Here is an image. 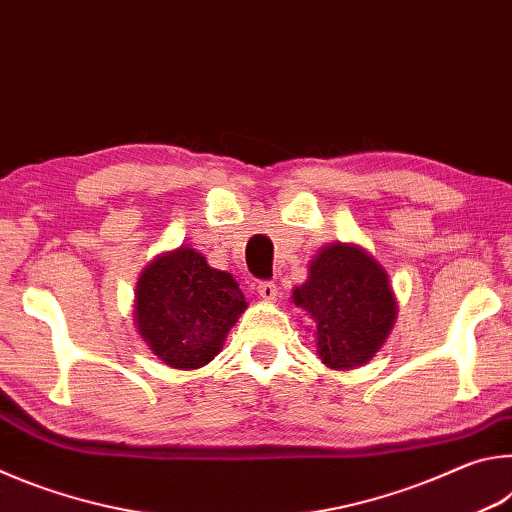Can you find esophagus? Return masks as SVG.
I'll return each mask as SVG.
<instances>
[{"instance_id":"esophagus-1","label":"esophagus","mask_w":512,"mask_h":512,"mask_svg":"<svg viewBox=\"0 0 512 512\" xmlns=\"http://www.w3.org/2000/svg\"><path fill=\"white\" fill-rule=\"evenodd\" d=\"M257 293H259V298H262V300L273 302L275 296H277L275 282H259V284H257Z\"/></svg>"}]
</instances>
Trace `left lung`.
<instances>
[{"mask_svg":"<svg viewBox=\"0 0 512 512\" xmlns=\"http://www.w3.org/2000/svg\"><path fill=\"white\" fill-rule=\"evenodd\" d=\"M293 302L314 323L316 352L332 370L368 363L397 318L391 280L375 257L354 244H329L311 259L309 280Z\"/></svg>","mask_w":512,"mask_h":512,"instance_id":"8db88e82","label":"left lung"}]
</instances>
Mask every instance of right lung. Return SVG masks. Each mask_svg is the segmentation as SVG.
I'll use <instances>...</instances> for the list:
<instances>
[{
  "mask_svg": "<svg viewBox=\"0 0 512 512\" xmlns=\"http://www.w3.org/2000/svg\"><path fill=\"white\" fill-rule=\"evenodd\" d=\"M248 302L235 277L216 271L194 248L162 253L135 289V325L149 350L178 370H196L221 352Z\"/></svg>",
  "mask_w": 512,
  "mask_h": 512,
  "instance_id": "right-lung-1",
  "label": "right lung"
}]
</instances>
